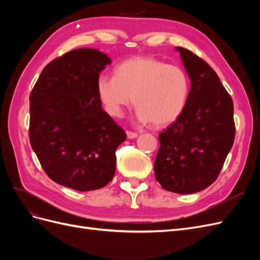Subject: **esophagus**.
Segmentation results:
<instances>
[{
    "label": "esophagus",
    "instance_id": "esophagus-1",
    "mask_svg": "<svg viewBox=\"0 0 260 260\" xmlns=\"http://www.w3.org/2000/svg\"><path fill=\"white\" fill-rule=\"evenodd\" d=\"M125 133H127V137H128V139H136V138L138 137V133H136V132L127 131Z\"/></svg>",
    "mask_w": 260,
    "mask_h": 260
}]
</instances>
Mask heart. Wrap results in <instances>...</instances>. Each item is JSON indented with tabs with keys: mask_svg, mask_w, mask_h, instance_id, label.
Listing matches in <instances>:
<instances>
[{
	"mask_svg": "<svg viewBox=\"0 0 260 260\" xmlns=\"http://www.w3.org/2000/svg\"><path fill=\"white\" fill-rule=\"evenodd\" d=\"M96 90L111 116L121 117L133 96L138 119L164 127L182 114L190 82L182 68L153 56H135L117 65L114 77L101 75Z\"/></svg>",
	"mask_w": 260,
	"mask_h": 260,
	"instance_id": "obj_1",
	"label": "heart"
}]
</instances>
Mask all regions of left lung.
<instances>
[{
	"label": "left lung",
	"mask_w": 260,
	"mask_h": 260,
	"mask_svg": "<svg viewBox=\"0 0 260 260\" xmlns=\"http://www.w3.org/2000/svg\"><path fill=\"white\" fill-rule=\"evenodd\" d=\"M191 89L182 114L159 135L155 178L165 190L193 194L214 183L234 142L233 101L205 60L177 46Z\"/></svg>",
	"instance_id": "8db88e82"
}]
</instances>
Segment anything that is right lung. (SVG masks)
Wrapping results in <instances>:
<instances>
[{
  "instance_id": "1",
  "label": "right lung",
  "mask_w": 260,
  "mask_h": 260,
  "mask_svg": "<svg viewBox=\"0 0 260 260\" xmlns=\"http://www.w3.org/2000/svg\"><path fill=\"white\" fill-rule=\"evenodd\" d=\"M111 62L98 50L70 51L44 67L30 93L31 147L54 182L80 192L112 181L116 149L127 139L98 95Z\"/></svg>"
}]
</instances>
